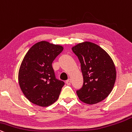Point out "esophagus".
<instances>
[{
  "label": "esophagus",
  "mask_w": 132,
  "mask_h": 132,
  "mask_svg": "<svg viewBox=\"0 0 132 132\" xmlns=\"http://www.w3.org/2000/svg\"><path fill=\"white\" fill-rule=\"evenodd\" d=\"M70 83H71V80L70 79H68V80L66 81V84L67 85H70Z\"/></svg>",
  "instance_id": "esophagus-1"
}]
</instances>
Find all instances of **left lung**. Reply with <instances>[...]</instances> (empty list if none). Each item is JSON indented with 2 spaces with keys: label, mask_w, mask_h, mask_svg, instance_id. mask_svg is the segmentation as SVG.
Wrapping results in <instances>:
<instances>
[{
  "label": "left lung",
  "mask_w": 132,
  "mask_h": 132,
  "mask_svg": "<svg viewBox=\"0 0 132 132\" xmlns=\"http://www.w3.org/2000/svg\"><path fill=\"white\" fill-rule=\"evenodd\" d=\"M81 63L83 85L77 94L80 100L93 104L106 98L116 79L114 63L109 54L97 44L85 42L72 47Z\"/></svg>",
  "instance_id": "obj_1"
}]
</instances>
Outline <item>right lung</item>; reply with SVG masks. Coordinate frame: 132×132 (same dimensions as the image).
I'll return each mask as SVG.
<instances>
[{"label":"right lung","instance_id":"1","mask_svg":"<svg viewBox=\"0 0 132 132\" xmlns=\"http://www.w3.org/2000/svg\"><path fill=\"white\" fill-rule=\"evenodd\" d=\"M63 51L59 45L41 41L29 49L18 73L21 91L29 101L38 106H50L58 99L65 83L55 78L52 63Z\"/></svg>","mask_w":132,"mask_h":132}]
</instances>
